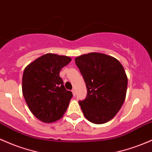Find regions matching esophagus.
<instances>
[{
	"label": "esophagus",
	"mask_w": 152,
	"mask_h": 152,
	"mask_svg": "<svg viewBox=\"0 0 152 152\" xmlns=\"http://www.w3.org/2000/svg\"><path fill=\"white\" fill-rule=\"evenodd\" d=\"M72 93H73V96H76V90H75L74 89H72Z\"/></svg>",
	"instance_id": "esophagus-1"
}]
</instances>
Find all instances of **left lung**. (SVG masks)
Listing matches in <instances>:
<instances>
[{
    "mask_svg": "<svg viewBox=\"0 0 152 152\" xmlns=\"http://www.w3.org/2000/svg\"><path fill=\"white\" fill-rule=\"evenodd\" d=\"M87 89L84 100L79 102L85 118L103 124L114 118L126 99L128 78L116 58L90 53L75 58Z\"/></svg>",
    "mask_w": 152,
    "mask_h": 152,
    "instance_id": "8db88e82",
    "label": "left lung"
}]
</instances>
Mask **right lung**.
Listing matches in <instances>:
<instances>
[{"label": "right lung", "mask_w": 152, "mask_h": 152, "mask_svg": "<svg viewBox=\"0 0 152 152\" xmlns=\"http://www.w3.org/2000/svg\"><path fill=\"white\" fill-rule=\"evenodd\" d=\"M71 61L68 56L48 53L25 68L23 95L30 111L42 122L61 119L67 110L73 94L65 88L60 71Z\"/></svg>", "instance_id": "1"}]
</instances>
